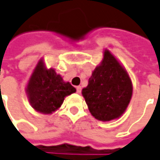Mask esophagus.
<instances>
[{"label": "esophagus", "mask_w": 160, "mask_h": 160, "mask_svg": "<svg viewBox=\"0 0 160 160\" xmlns=\"http://www.w3.org/2000/svg\"><path fill=\"white\" fill-rule=\"evenodd\" d=\"M76 89H77V93H78V94H80V93H81V87H80V86L76 87Z\"/></svg>", "instance_id": "1"}]
</instances>
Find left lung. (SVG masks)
<instances>
[{
  "instance_id": "obj_1",
  "label": "left lung",
  "mask_w": 160,
  "mask_h": 160,
  "mask_svg": "<svg viewBox=\"0 0 160 160\" xmlns=\"http://www.w3.org/2000/svg\"><path fill=\"white\" fill-rule=\"evenodd\" d=\"M132 91V82L125 67L105 49L102 60L81 93L91 115L99 121L109 122L126 111Z\"/></svg>"
}]
</instances>
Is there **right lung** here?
<instances>
[{"mask_svg": "<svg viewBox=\"0 0 160 160\" xmlns=\"http://www.w3.org/2000/svg\"><path fill=\"white\" fill-rule=\"evenodd\" d=\"M26 94L31 107L43 115H51L61 107L66 96L76 92L70 82L64 81L53 68H47L41 58L26 86Z\"/></svg>", "mask_w": 160, "mask_h": 160, "instance_id": "add662e5", "label": "right lung"}]
</instances>
